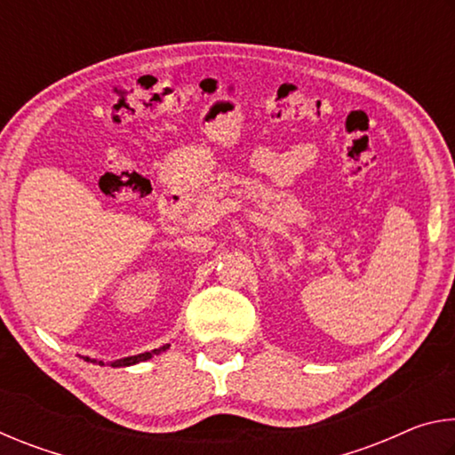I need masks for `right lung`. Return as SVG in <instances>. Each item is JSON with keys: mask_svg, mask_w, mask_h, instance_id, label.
Wrapping results in <instances>:
<instances>
[{"mask_svg": "<svg viewBox=\"0 0 455 455\" xmlns=\"http://www.w3.org/2000/svg\"><path fill=\"white\" fill-rule=\"evenodd\" d=\"M168 347V345H166ZM166 347H163V349H154V353H160V351H164ZM152 357V353H140V355H134V357H126V359H120V361H114L112 363V367H122V365H134V363H140V361H146V359H150ZM100 365H102V361H100Z\"/></svg>", "mask_w": 455, "mask_h": 455, "instance_id": "right-lung-1", "label": "right lung"}]
</instances>
